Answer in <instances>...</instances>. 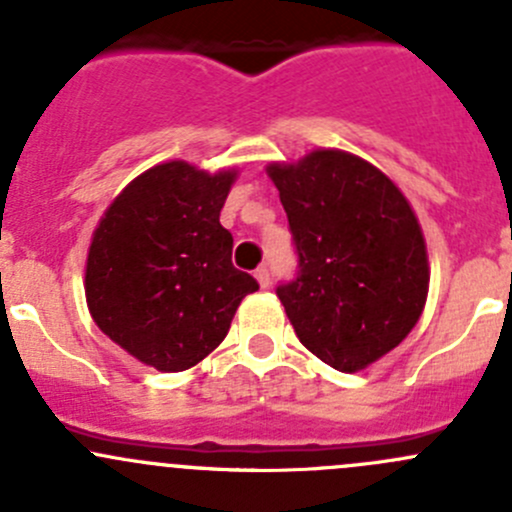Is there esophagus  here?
Here are the masks:
<instances>
[{
  "label": "esophagus",
  "instance_id": "esophagus-1",
  "mask_svg": "<svg viewBox=\"0 0 512 512\" xmlns=\"http://www.w3.org/2000/svg\"><path fill=\"white\" fill-rule=\"evenodd\" d=\"M255 280L260 282V287L265 289V287H270V270H267V267H257V272H255Z\"/></svg>",
  "mask_w": 512,
  "mask_h": 512
}]
</instances>
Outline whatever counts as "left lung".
Segmentation results:
<instances>
[{"label": "left lung", "mask_w": 512, "mask_h": 512, "mask_svg": "<svg viewBox=\"0 0 512 512\" xmlns=\"http://www.w3.org/2000/svg\"><path fill=\"white\" fill-rule=\"evenodd\" d=\"M299 255V275L277 287L299 342L354 374L399 347L428 297L426 240L399 185L369 160L317 148L272 160Z\"/></svg>", "instance_id": "1"}]
</instances>
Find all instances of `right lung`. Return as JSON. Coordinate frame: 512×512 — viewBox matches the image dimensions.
Returning <instances> with one entry per match:
<instances>
[{
    "label": "right lung",
    "mask_w": 512,
    "mask_h": 512,
    "mask_svg": "<svg viewBox=\"0 0 512 512\" xmlns=\"http://www.w3.org/2000/svg\"><path fill=\"white\" fill-rule=\"evenodd\" d=\"M235 168L188 160L133 178L98 220L86 257V304L96 327L141 364L185 371L230 332L255 277L232 267L220 225Z\"/></svg>",
    "instance_id": "obj_1"
}]
</instances>
